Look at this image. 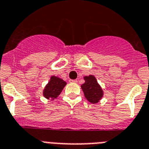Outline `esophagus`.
I'll list each match as a JSON object with an SVG mask.
<instances>
[{
	"mask_svg": "<svg viewBox=\"0 0 149 149\" xmlns=\"http://www.w3.org/2000/svg\"><path fill=\"white\" fill-rule=\"evenodd\" d=\"M70 82H73V83H77V79H70Z\"/></svg>",
	"mask_w": 149,
	"mask_h": 149,
	"instance_id": "obj_1",
	"label": "esophagus"
}]
</instances>
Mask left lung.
<instances>
[{"mask_svg":"<svg viewBox=\"0 0 149 149\" xmlns=\"http://www.w3.org/2000/svg\"><path fill=\"white\" fill-rule=\"evenodd\" d=\"M85 82L81 86L86 98L90 103L97 104L102 100L104 96V92L102 86L97 81L94 75L85 76Z\"/></svg>","mask_w":149,"mask_h":149,"instance_id":"8db88e82","label":"left lung"}]
</instances>
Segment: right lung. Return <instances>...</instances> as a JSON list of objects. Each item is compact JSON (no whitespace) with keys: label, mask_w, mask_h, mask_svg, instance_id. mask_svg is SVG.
<instances>
[{"label":"right lung","mask_w":149,"mask_h":149,"mask_svg":"<svg viewBox=\"0 0 149 149\" xmlns=\"http://www.w3.org/2000/svg\"><path fill=\"white\" fill-rule=\"evenodd\" d=\"M67 85V82L58 77L51 76L43 89V96L47 99L51 101L55 99L60 95L62 90Z\"/></svg>","instance_id":"add662e5"}]
</instances>
